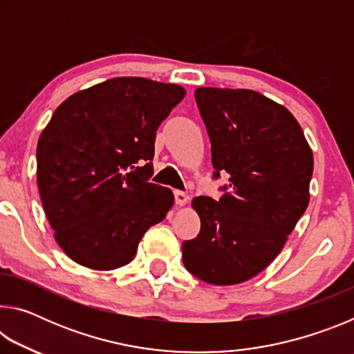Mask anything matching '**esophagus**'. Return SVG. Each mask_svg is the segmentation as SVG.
<instances>
[{
	"mask_svg": "<svg viewBox=\"0 0 354 354\" xmlns=\"http://www.w3.org/2000/svg\"><path fill=\"white\" fill-rule=\"evenodd\" d=\"M187 201H189L187 194H184V192H181V190H175V203L178 206L187 205Z\"/></svg>",
	"mask_w": 354,
	"mask_h": 354,
	"instance_id": "obj_1",
	"label": "esophagus"
}]
</instances>
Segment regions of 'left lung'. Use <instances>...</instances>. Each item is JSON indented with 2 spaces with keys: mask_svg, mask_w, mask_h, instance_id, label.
<instances>
[{
  "mask_svg": "<svg viewBox=\"0 0 354 354\" xmlns=\"http://www.w3.org/2000/svg\"><path fill=\"white\" fill-rule=\"evenodd\" d=\"M211 140L220 200L196 196L200 234L183 243L184 267L205 283L232 286L270 266L309 205L314 156L284 106L248 88L195 91Z\"/></svg>",
  "mask_w": 354,
  "mask_h": 354,
  "instance_id": "left-lung-1",
  "label": "left lung"
}]
</instances>
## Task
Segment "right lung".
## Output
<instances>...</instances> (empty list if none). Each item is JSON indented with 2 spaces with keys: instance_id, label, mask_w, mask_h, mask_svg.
Masks as SVG:
<instances>
[{
  "instance_id": "right-lung-1",
  "label": "right lung",
  "mask_w": 354,
  "mask_h": 354,
  "mask_svg": "<svg viewBox=\"0 0 354 354\" xmlns=\"http://www.w3.org/2000/svg\"><path fill=\"white\" fill-rule=\"evenodd\" d=\"M178 84L112 77L71 95L37 143V185L55 239L70 259L113 270L134 259L171 190L149 183L159 124L181 103Z\"/></svg>"
}]
</instances>
